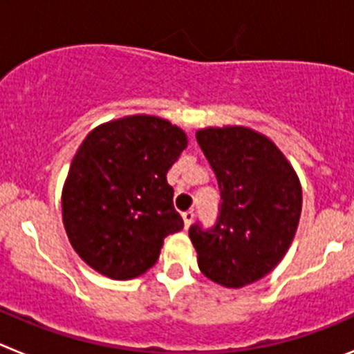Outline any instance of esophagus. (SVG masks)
<instances>
[{
  "label": "esophagus",
  "instance_id": "esophagus-1",
  "mask_svg": "<svg viewBox=\"0 0 354 354\" xmlns=\"http://www.w3.org/2000/svg\"><path fill=\"white\" fill-rule=\"evenodd\" d=\"M183 220H184V228H189V227H192L193 220H195V212H193V211H186L183 214Z\"/></svg>",
  "mask_w": 354,
  "mask_h": 354
}]
</instances>
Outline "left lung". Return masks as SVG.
<instances>
[{"instance_id": "8db88e82", "label": "left lung", "mask_w": 354, "mask_h": 354, "mask_svg": "<svg viewBox=\"0 0 354 354\" xmlns=\"http://www.w3.org/2000/svg\"><path fill=\"white\" fill-rule=\"evenodd\" d=\"M196 142L221 195L214 227L189 228L200 271L234 289L257 282L294 239L301 216L298 175L270 138L250 127H205Z\"/></svg>"}]
</instances>
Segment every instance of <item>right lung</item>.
Wrapping results in <instances>:
<instances>
[{
	"instance_id": "1",
	"label": "right lung",
	"mask_w": 354,
	"mask_h": 354,
	"mask_svg": "<svg viewBox=\"0 0 354 354\" xmlns=\"http://www.w3.org/2000/svg\"><path fill=\"white\" fill-rule=\"evenodd\" d=\"M187 136L152 115H131L90 131L62 192L64 227L90 268L113 280L156 264L165 237L184 227L167 174Z\"/></svg>"
}]
</instances>
